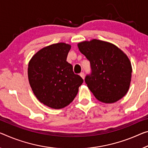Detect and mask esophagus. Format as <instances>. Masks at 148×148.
<instances>
[{"label": "esophagus", "instance_id": "1", "mask_svg": "<svg viewBox=\"0 0 148 148\" xmlns=\"http://www.w3.org/2000/svg\"><path fill=\"white\" fill-rule=\"evenodd\" d=\"M80 76L82 77L84 79V78H85V73H84V72H81L80 73Z\"/></svg>", "mask_w": 148, "mask_h": 148}]
</instances>
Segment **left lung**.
<instances>
[{
	"instance_id": "8db88e82",
	"label": "left lung",
	"mask_w": 148,
	"mask_h": 148,
	"mask_svg": "<svg viewBox=\"0 0 148 148\" xmlns=\"http://www.w3.org/2000/svg\"><path fill=\"white\" fill-rule=\"evenodd\" d=\"M78 47L90 61V73L85 81L96 99L113 103L125 96L132 71L126 54L116 45L98 40L79 43Z\"/></svg>"
}]
</instances>
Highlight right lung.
I'll use <instances>...</instances> for the list:
<instances>
[{"mask_svg": "<svg viewBox=\"0 0 148 148\" xmlns=\"http://www.w3.org/2000/svg\"><path fill=\"white\" fill-rule=\"evenodd\" d=\"M71 45L52 44L40 49L29 61V85L41 103L51 108H64L73 101L83 79L67 61Z\"/></svg>", "mask_w": 148, "mask_h": 148, "instance_id": "1", "label": "right lung"}]
</instances>
